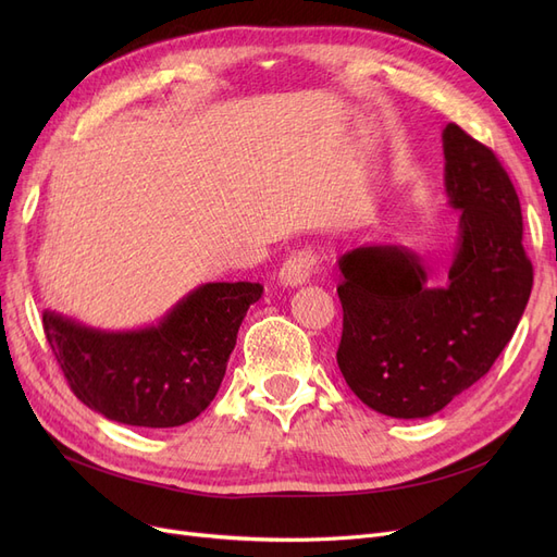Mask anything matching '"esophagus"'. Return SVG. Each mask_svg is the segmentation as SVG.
<instances>
[{"instance_id": "obj_1", "label": "esophagus", "mask_w": 557, "mask_h": 557, "mask_svg": "<svg viewBox=\"0 0 557 557\" xmlns=\"http://www.w3.org/2000/svg\"><path fill=\"white\" fill-rule=\"evenodd\" d=\"M318 269V256L313 250H297L281 264L278 281L283 285H301L311 278Z\"/></svg>"}]
</instances>
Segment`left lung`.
Wrapping results in <instances>:
<instances>
[{"mask_svg": "<svg viewBox=\"0 0 557 557\" xmlns=\"http://www.w3.org/2000/svg\"><path fill=\"white\" fill-rule=\"evenodd\" d=\"M448 205L460 209L448 285L434 288L407 248L362 246L339 260L344 309L336 350L369 409L428 418L491 372L532 293L522 213L497 156L455 123L444 134Z\"/></svg>", "mask_w": 557, "mask_h": 557, "instance_id": "left-lung-1", "label": "left lung"}]
</instances>
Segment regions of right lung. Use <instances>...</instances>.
<instances>
[{
  "mask_svg": "<svg viewBox=\"0 0 557 557\" xmlns=\"http://www.w3.org/2000/svg\"><path fill=\"white\" fill-rule=\"evenodd\" d=\"M260 283H205L158 325L102 332L44 311L46 339L88 409L137 428H178L213 401Z\"/></svg>",
  "mask_w": 557,
  "mask_h": 557,
  "instance_id": "right-lung-1",
  "label": "right lung"
}]
</instances>
